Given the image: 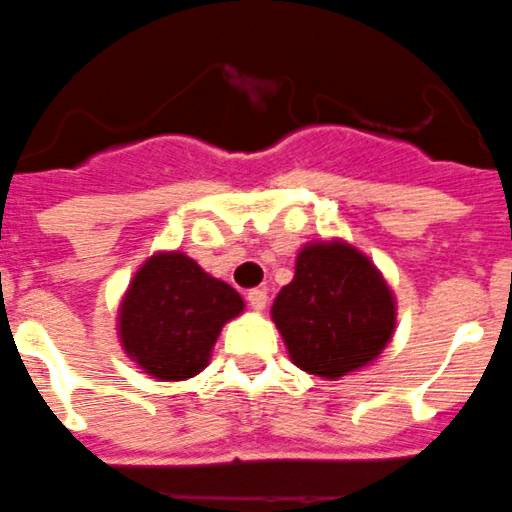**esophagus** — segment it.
<instances>
[{
    "label": "esophagus",
    "instance_id": "esophagus-1",
    "mask_svg": "<svg viewBox=\"0 0 512 512\" xmlns=\"http://www.w3.org/2000/svg\"><path fill=\"white\" fill-rule=\"evenodd\" d=\"M246 299L253 309H264L266 302H269V297H266L264 289H251V292L246 294Z\"/></svg>",
    "mask_w": 512,
    "mask_h": 512
}]
</instances>
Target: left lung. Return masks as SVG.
Returning a JSON list of instances; mask_svg holds the SVG:
<instances>
[{
	"instance_id": "left-lung-1",
	"label": "left lung",
	"mask_w": 512,
	"mask_h": 512,
	"mask_svg": "<svg viewBox=\"0 0 512 512\" xmlns=\"http://www.w3.org/2000/svg\"><path fill=\"white\" fill-rule=\"evenodd\" d=\"M289 355L322 378L358 370L391 340L396 307L375 266L345 243H312L271 307Z\"/></svg>"
}]
</instances>
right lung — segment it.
<instances>
[{
    "mask_svg": "<svg viewBox=\"0 0 512 512\" xmlns=\"http://www.w3.org/2000/svg\"><path fill=\"white\" fill-rule=\"evenodd\" d=\"M243 312L241 294L185 253H157L121 302L126 353L159 381L192 378L208 365L220 327Z\"/></svg>",
    "mask_w": 512,
    "mask_h": 512,
    "instance_id": "add662e5",
    "label": "right lung"
}]
</instances>
